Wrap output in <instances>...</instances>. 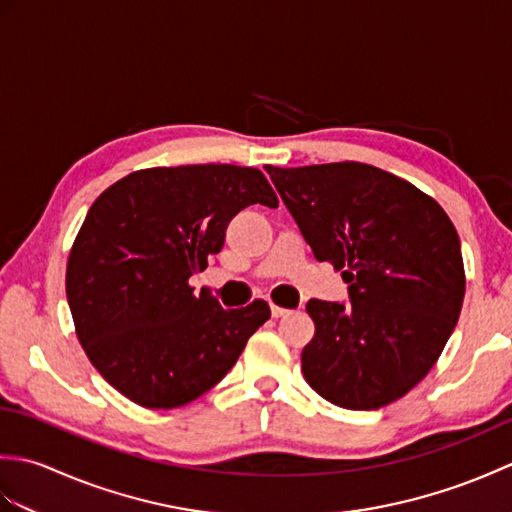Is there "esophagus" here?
Instances as JSON below:
<instances>
[{
  "instance_id": "obj_1",
  "label": "esophagus",
  "mask_w": 512,
  "mask_h": 512,
  "mask_svg": "<svg viewBox=\"0 0 512 512\" xmlns=\"http://www.w3.org/2000/svg\"><path fill=\"white\" fill-rule=\"evenodd\" d=\"M270 312H273V317H275V319H281V317H288V314H290V310H288V308H281V306H275V303H273V306H270Z\"/></svg>"
}]
</instances>
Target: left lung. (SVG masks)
<instances>
[{"label": "left lung", "mask_w": 512, "mask_h": 512, "mask_svg": "<svg viewBox=\"0 0 512 512\" xmlns=\"http://www.w3.org/2000/svg\"><path fill=\"white\" fill-rule=\"evenodd\" d=\"M319 262L350 284L352 306L310 299L308 385L332 405L380 409L436 365L464 301L460 237L411 182L363 162L266 165Z\"/></svg>", "instance_id": "obj_1"}]
</instances>
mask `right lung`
I'll list each match as a JSON object with an SVG mask.
<instances>
[{"label":"right lung","mask_w":512,"mask_h":512,"mask_svg":"<svg viewBox=\"0 0 512 512\" xmlns=\"http://www.w3.org/2000/svg\"><path fill=\"white\" fill-rule=\"evenodd\" d=\"M277 206L255 167L138 169L107 187L76 233L65 295L90 363L125 398L176 409L228 374L270 319L264 299L224 310L189 277L220 253L250 204Z\"/></svg>","instance_id":"right-lung-1"}]
</instances>
